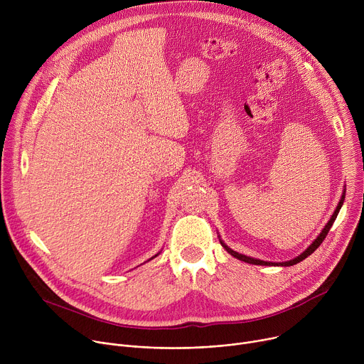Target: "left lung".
I'll return each instance as SVG.
<instances>
[{
    "label": "left lung",
    "instance_id": "left-lung-1",
    "mask_svg": "<svg viewBox=\"0 0 364 364\" xmlns=\"http://www.w3.org/2000/svg\"><path fill=\"white\" fill-rule=\"evenodd\" d=\"M344 196H346V190H344V193H343V196H341V200L338 201V205L336 207V210H334V213H333V216H331V219L328 220V223L324 226V229L321 230V233L317 236V239L311 243L301 255H298L296 257H294V259H291V261H287V262H279V264H275V262H267V261H261V259H255V257H250V256H246V255H242V253H239V252H236V250H232L222 239H219L220 240V243H222V246L233 256V257H236V259H239V261H243V262H246V264H252V265H268V267H292V265H295V264H298V262H301V261H304L305 257H308L311 253H313L321 243H323V240L326 239V236H327V233L330 232V229H331V226H333V223H334V220H336V218H337V215H338V212H340V209H341V205H343V201H344Z\"/></svg>",
    "mask_w": 364,
    "mask_h": 364
}]
</instances>
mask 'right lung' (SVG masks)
Returning <instances> with one entry per match:
<instances>
[{
	"label": "right lung",
	"instance_id": "1",
	"mask_svg": "<svg viewBox=\"0 0 364 364\" xmlns=\"http://www.w3.org/2000/svg\"><path fill=\"white\" fill-rule=\"evenodd\" d=\"M155 256H159V253H157V255H155ZM155 256H152V257H155ZM152 257H151V259H152Z\"/></svg>",
	"mask_w": 364,
	"mask_h": 364
}]
</instances>
